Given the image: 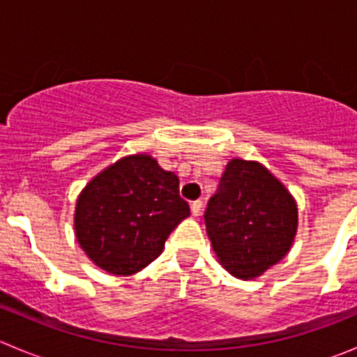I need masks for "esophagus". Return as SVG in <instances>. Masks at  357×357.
I'll use <instances>...</instances> for the list:
<instances>
[{
  "instance_id": "esophagus-1",
  "label": "esophagus",
  "mask_w": 357,
  "mask_h": 357,
  "mask_svg": "<svg viewBox=\"0 0 357 357\" xmlns=\"http://www.w3.org/2000/svg\"><path fill=\"white\" fill-rule=\"evenodd\" d=\"M202 207H204V202L202 200H195V202H192V214L195 215H200L202 214Z\"/></svg>"
}]
</instances>
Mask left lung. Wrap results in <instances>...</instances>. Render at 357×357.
<instances>
[{"instance_id": "1", "label": "left lung", "mask_w": 357, "mask_h": 357, "mask_svg": "<svg viewBox=\"0 0 357 357\" xmlns=\"http://www.w3.org/2000/svg\"><path fill=\"white\" fill-rule=\"evenodd\" d=\"M204 219L221 264L236 278L252 280L290 250L297 205L264 165L235 158L226 165Z\"/></svg>"}]
</instances>
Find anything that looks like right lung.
<instances>
[{"mask_svg":"<svg viewBox=\"0 0 357 357\" xmlns=\"http://www.w3.org/2000/svg\"><path fill=\"white\" fill-rule=\"evenodd\" d=\"M190 215L179 179L149 155L124 157L79 195L75 235L88 257L112 275L142 271Z\"/></svg>","mask_w":357,"mask_h":357,"instance_id":"1","label":"right lung"}]
</instances>
